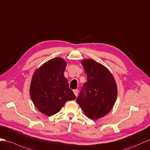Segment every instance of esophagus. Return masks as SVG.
<instances>
[{"label":"esophagus","mask_w":150,"mask_h":150,"mask_svg":"<svg viewBox=\"0 0 150 150\" xmlns=\"http://www.w3.org/2000/svg\"><path fill=\"white\" fill-rule=\"evenodd\" d=\"M73 92H74V94H75L76 96H78V89L74 90V91H73Z\"/></svg>","instance_id":"obj_1"}]
</instances>
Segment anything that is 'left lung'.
I'll return each mask as SVG.
<instances>
[{"mask_svg":"<svg viewBox=\"0 0 150 150\" xmlns=\"http://www.w3.org/2000/svg\"><path fill=\"white\" fill-rule=\"evenodd\" d=\"M81 64L87 81L76 101L88 118L96 120L112 109L117 99V84L111 72L94 59H83Z\"/></svg>","mask_w":150,"mask_h":150,"instance_id":"obj_1","label":"left lung"}]
</instances>
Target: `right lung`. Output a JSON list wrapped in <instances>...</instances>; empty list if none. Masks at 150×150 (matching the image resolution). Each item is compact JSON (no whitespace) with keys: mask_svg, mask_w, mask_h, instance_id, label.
Listing matches in <instances>:
<instances>
[{"mask_svg":"<svg viewBox=\"0 0 150 150\" xmlns=\"http://www.w3.org/2000/svg\"><path fill=\"white\" fill-rule=\"evenodd\" d=\"M67 62L56 57L36 69L30 84L29 94L36 108L46 115L58 113L67 101L76 96L64 76Z\"/></svg>","mask_w":150,"mask_h":150,"instance_id":"add662e5","label":"right lung"}]
</instances>
